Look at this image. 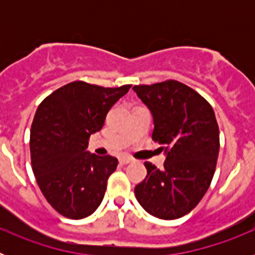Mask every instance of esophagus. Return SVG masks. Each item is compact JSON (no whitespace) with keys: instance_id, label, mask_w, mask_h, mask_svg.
Returning <instances> with one entry per match:
<instances>
[{"instance_id":"obj_1","label":"esophagus","mask_w":255,"mask_h":255,"mask_svg":"<svg viewBox=\"0 0 255 255\" xmlns=\"http://www.w3.org/2000/svg\"><path fill=\"white\" fill-rule=\"evenodd\" d=\"M119 161H120L121 164H128L130 163V162H132V158H130L128 155H121L120 158H119Z\"/></svg>"}]
</instances>
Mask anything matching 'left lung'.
<instances>
[{
    "mask_svg": "<svg viewBox=\"0 0 255 255\" xmlns=\"http://www.w3.org/2000/svg\"><path fill=\"white\" fill-rule=\"evenodd\" d=\"M153 116L152 139L166 154L163 168L145 162L147 177L135 197L149 215L176 220L195 208L213 179L220 150V130L212 106L176 80L134 85Z\"/></svg>",
    "mask_w": 255,
    "mask_h": 255,
    "instance_id": "1",
    "label": "left lung"
}]
</instances>
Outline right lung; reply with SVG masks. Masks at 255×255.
I'll return each instance as SVG.
<instances>
[{"label":"right lung","mask_w":255,"mask_h":255,"mask_svg":"<svg viewBox=\"0 0 255 255\" xmlns=\"http://www.w3.org/2000/svg\"><path fill=\"white\" fill-rule=\"evenodd\" d=\"M130 87L73 82L38 106L30 129L31 167L40 191L60 215L80 220L100 207L119 161L89 153L88 140Z\"/></svg>","instance_id":"add662e5"}]
</instances>
